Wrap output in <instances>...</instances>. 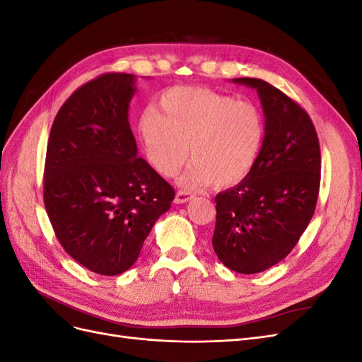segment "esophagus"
Here are the masks:
<instances>
[{
	"label": "esophagus",
	"instance_id": "obj_1",
	"mask_svg": "<svg viewBox=\"0 0 362 362\" xmlns=\"http://www.w3.org/2000/svg\"><path fill=\"white\" fill-rule=\"evenodd\" d=\"M193 198V194L187 190H178L177 196H175V204H184Z\"/></svg>",
	"mask_w": 362,
	"mask_h": 362
}]
</instances>
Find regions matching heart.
<instances>
[{
  "mask_svg": "<svg viewBox=\"0 0 362 362\" xmlns=\"http://www.w3.org/2000/svg\"><path fill=\"white\" fill-rule=\"evenodd\" d=\"M161 113L148 107L139 119V133L149 163L164 177H181L187 189L214 182L231 187L254 170L266 136L264 117L249 101L204 87H170L160 98Z\"/></svg>",
  "mask_w": 362,
  "mask_h": 362,
  "instance_id": "1",
  "label": "heart"
}]
</instances>
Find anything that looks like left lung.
<instances>
[{"instance_id": "8db88e82", "label": "left lung", "mask_w": 362, "mask_h": 362, "mask_svg": "<svg viewBox=\"0 0 362 362\" xmlns=\"http://www.w3.org/2000/svg\"><path fill=\"white\" fill-rule=\"evenodd\" d=\"M234 81L257 89L266 136L249 177L216 196L213 247L228 269L252 275L298 245L315 211L322 157L313 120L298 103L264 80Z\"/></svg>"}]
</instances>
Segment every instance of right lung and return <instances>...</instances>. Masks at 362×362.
I'll use <instances>...</instances> for the list:
<instances>
[{
    "mask_svg": "<svg viewBox=\"0 0 362 362\" xmlns=\"http://www.w3.org/2000/svg\"><path fill=\"white\" fill-rule=\"evenodd\" d=\"M136 76L108 72L78 87L54 119L43 170V202L56 237L98 275L134 264L172 185L137 157L128 122Z\"/></svg>",
    "mask_w": 362,
    "mask_h": 362,
    "instance_id": "obj_1",
    "label": "right lung"
}]
</instances>
